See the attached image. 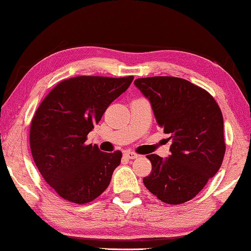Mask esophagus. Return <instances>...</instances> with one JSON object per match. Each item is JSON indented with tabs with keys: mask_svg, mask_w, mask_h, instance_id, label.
Wrapping results in <instances>:
<instances>
[{
	"mask_svg": "<svg viewBox=\"0 0 251 251\" xmlns=\"http://www.w3.org/2000/svg\"><path fill=\"white\" fill-rule=\"evenodd\" d=\"M124 156L126 158H128V160H134V158L138 157V155L134 152H128V151H126V152L124 153Z\"/></svg>",
	"mask_w": 251,
	"mask_h": 251,
	"instance_id": "esophagus-1",
	"label": "esophagus"
}]
</instances>
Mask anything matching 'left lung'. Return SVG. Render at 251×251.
I'll return each mask as SVG.
<instances>
[{
  "label": "left lung",
  "mask_w": 251,
  "mask_h": 251,
  "mask_svg": "<svg viewBox=\"0 0 251 251\" xmlns=\"http://www.w3.org/2000/svg\"><path fill=\"white\" fill-rule=\"evenodd\" d=\"M134 83L149 99L157 124L172 140L169 157L147 155L152 172L143 182L165 203H184L204 188L224 161L220 107L208 91L182 78H138Z\"/></svg>",
  "instance_id": "1"
}]
</instances>
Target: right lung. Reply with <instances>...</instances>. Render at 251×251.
<instances>
[{
	"label": "right lung",
	"mask_w": 251,
	"mask_h": 251,
	"mask_svg": "<svg viewBox=\"0 0 251 251\" xmlns=\"http://www.w3.org/2000/svg\"><path fill=\"white\" fill-rule=\"evenodd\" d=\"M134 77L79 75L58 83L38 107L30 127L33 161L59 196L77 204L94 201L109 185L122 152L86 144L111 102Z\"/></svg>",
	"instance_id": "1"
}]
</instances>
